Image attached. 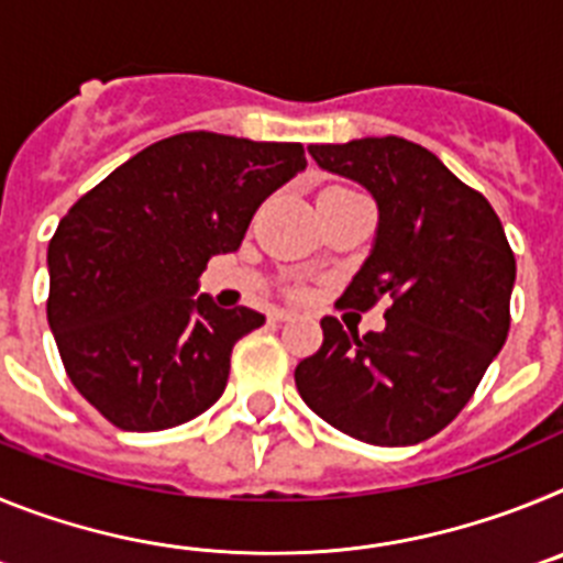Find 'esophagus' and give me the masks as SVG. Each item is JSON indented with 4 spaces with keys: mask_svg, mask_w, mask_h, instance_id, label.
Returning <instances> with one entry per match:
<instances>
[{
    "mask_svg": "<svg viewBox=\"0 0 563 563\" xmlns=\"http://www.w3.org/2000/svg\"><path fill=\"white\" fill-rule=\"evenodd\" d=\"M271 318H273V321H278V324H285V321H292V318H296V312H290V310H273Z\"/></svg>",
    "mask_w": 563,
    "mask_h": 563,
    "instance_id": "obj_1",
    "label": "esophagus"
}]
</instances>
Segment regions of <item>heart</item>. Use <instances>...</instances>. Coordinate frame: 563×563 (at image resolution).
<instances>
[{
	"instance_id": "heart-1",
	"label": "heart",
	"mask_w": 563,
	"mask_h": 563,
	"mask_svg": "<svg viewBox=\"0 0 563 563\" xmlns=\"http://www.w3.org/2000/svg\"><path fill=\"white\" fill-rule=\"evenodd\" d=\"M327 191H352V188H343V186H330V188H327ZM327 191H321V194H327ZM292 296H301V290H292Z\"/></svg>"
}]
</instances>
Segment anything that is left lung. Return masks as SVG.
Here are the masks:
<instances>
[{"label":"left lung","instance_id":"obj_1","mask_svg":"<svg viewBox=\"0 0 563 563\" xmlns=\"http://www.w3.org/2000/svg\"><path fill=\"white\" fill-rule=\"evenodd\" d=\"M316 163L372 191L380 211L372 256L338 307L389 298L386 330L357 335L321 318L324 343L296 366L301 400L369 445L440 434L474 397L510 330L516 256L499 217L437 154L406 137L310 146Z\"/></svg>","mask_w":563,"mask_h":563}]
</instances>
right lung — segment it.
<instances>
[{
  "label": "right lung",
  "instance_id": "obj_1",
  "mask_svg": "<svg viewBox=\"0 0 563 563\" xmlns=\"http://www.w3.org/2000/svg\"><path fill=\"white\" fill-rule=\"evenodd\" d=\"M305 166L301 143L183 132L64 213L47 247V321L73 386L112 426L174 429L220 400L233 343L265 316L194 296L197 278Z\"/></svg>",
  "mask_w": 563,
  "mask_h": 563
}]
</instances>
